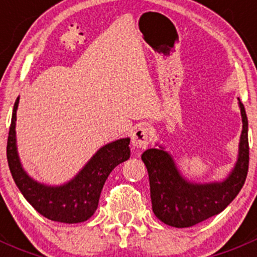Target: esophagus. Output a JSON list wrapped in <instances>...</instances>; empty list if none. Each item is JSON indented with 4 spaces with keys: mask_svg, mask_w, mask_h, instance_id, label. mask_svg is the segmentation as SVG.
Returning <instances> with one entry per match:
<instances>
[{
    "mask_svg": "<svg viewBox=\"0 0 257 257\" xmlns=\"http://www.w3.org/2000/svg\"><path fill=\"white\" fill-rule=\"evenodd\" d=\"M152 141V131L149 126L141 125L132 134V144L137 149H147Z\"/></svg>",
    "mask_w": 257,
    "mask_h": 257,
    "instance_id": "obj_1",
    "label": "esophagus"
}]
</instances>
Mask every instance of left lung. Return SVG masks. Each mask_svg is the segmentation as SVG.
I'll use <instances>...</instances> for the list:
<instances>
[{
  "instance_id": "1",
  "label": "left lung",
  "mask_w": 257,
  "mask_h": 257,
  "mask_svg": "<svg viewBox=\"0 0 257 257\" xmlns=\"http://www.w3.org/2000/svg\"><path fill=\"white\" fill-rule=\"evenodd\" d=\"M242 116L239 159L231 174L221 183L193 184L179 174L173 158L162 149H148L142 160L149 174L150 198L155 216L174 227H189L217 215L226 208L243 186L248 170L247 116Z\"/></svg>"
}]
</instances>
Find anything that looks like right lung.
Segmentation results:
<instances>
[{
	"label": "right lung",
	"mask_w": 257,
	"mask_h": 257,
	"mask_svg": "<svg viewBox=\"0 0 257 257\" xmlns=\"http://www.w3.org/2000/svg\"><path fill=\"white\" fill-rule=\"evenodd\" d=\"M14 105L7 139V162L17 188L41 215L52 221L77 224L89 219L99 203L100 191L108 175L131 157V139H119L100 148L73 180L62 186H47L31 179L21 167L16 148V112Z\"/></svg>",
	"instance_id": "right-lung-1"
}]
</instances>
